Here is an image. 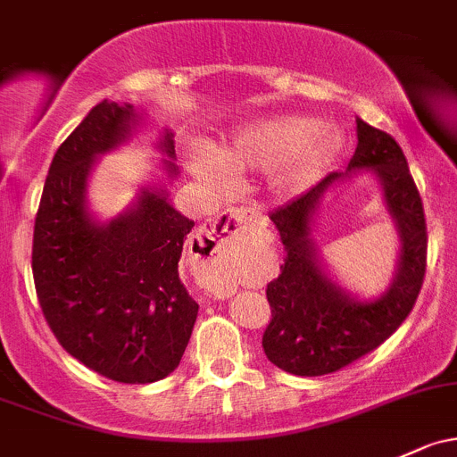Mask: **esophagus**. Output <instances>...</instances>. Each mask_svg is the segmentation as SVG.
Here are the masks:
<instances>
[{
    "mask_svg": "<svg viewBox=\"0 0 457 457\" xmlns=\"http://www.w3.org/2000/svg\"><path fill=\"white\" fill-rule=\"evenodd\" d=\"M253 220V211L246 207H239V209H230L224 211V213L218 215V220L209 224L207 233H218L222 237L228 239H239L244 233H246L248 222Z\"/></svg>",
    "mask_w": 457,
    "mask_h": 457,
    "instance_id": "obj_1",
    "label": "esophagus"
}]
</instances>
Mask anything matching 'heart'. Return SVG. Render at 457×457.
<instances>
[{"mask_svg":"<svg viewBox=\"0 0 457 457\" xmlns=\"http://www.w3.org/2000/svg\"><path fill=\"white\" fill-rule=\"evenodd\" d=\"M340 137L305 117H277L237 130L213 154H200L191 170L203 180L218 183L230 171H274L281 191H298L318 179L340 152Z\"/></svg>","mask_w":457,"mask_h":457,"instance_id":"obj_1","label":"heart"}]
</instances>
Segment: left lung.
I'll return each instance as SVG.
<instances>
[{
  "instance_id": "left-lung-1",
  "label": "left lung",
  "mask_w": 457,
  "mask_h": 457,
  "mask_svg": "<svg viewBox=\"0 0 457 457\" xmlns=\"http://www.w3.org/2000/svg\"><path fill=\"white\" fill-rule=\"evenodd\" d=\"M353 169H372L380 179L402 239L400 266L393 286L375 302H360L321 270L311 239V218L324 191L345 174L333 171L270 215L286 257L281 274L266 289L272 318L262 345L274 366L298 377L328 375L384 345L411 312L423 287L425 211L403 150L387 132L357 120V148L348 163V170Z\"/></svg>"
}]
</instances>
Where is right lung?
<instances>
[{
  "label": "right lung",
  "instance_id": "1",
  "mask_svg": "<svg viewBox=\"0 0 457 457\" xmlns=\"http://www.w3.org/2000/svg\"><path fill=\"white\" fill-rule=\"evenodd\" d=\"M132 104L100 102L54 154L34 220L32 274L43 316L61 346L106 379L152 384L180 364L198 303L179 277L194 222L163 187L144 189L129 211L93 218L87 179L97 154L139 126ZM171 132L159 148L174 159ZM170 179L179 174L163 161Z\"/></svg>",
  "mask_w": 457,
  "mask_h": 457
}]
</instances>
